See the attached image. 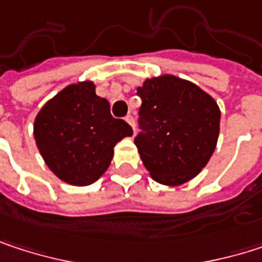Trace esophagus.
<instances>
[{"label":"esophagus","mask_w":262,"mask_h":262,"mask_svg":"<svg viewBox=\"0 0 262 262\" xmlns=\"http://www.w3.org/2000/svg\"><path fill=\"white\" fill-rule=\"evenodd\" d=\"M126 121L129 123V126H130L132 129H133V132H135V118H133L132 115H127V117H126Z\"/></svg>","instance_id":"34e87169"}]
</instances>
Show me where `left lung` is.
I'll return each mask as SVG.
<instances>
[{"label":"left lung","mask_w":262,"mask_h":262,"mask_svg":"<svg viewBox=\"0 0 262 262\" xmlns=\"http://www.w3.org/2000/svg\"><path fill=\"white\" fill-rule=\"evenodd\" d=\"M145 135L135 144L153 181L179 186L209 162L220 133V107L195 83L162 74L138 88Z\"/></svg>","instance_id":"8db88e82"}]
</instances>
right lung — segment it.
Masks as SVG:
<instances>
[{
    "label": "right lung",
    "instance_id": "add662e5",
    "mask_svg": "<svg viewBox=\"0 0 262 262\" xmlns=\"http://www.w3.org/2000/svg\"><path fill=\"white\" fill-rule=\"evenodd\" d=\"M33 135L47 167L65 183L86 186L109 168L114 147L132 127L111 115L91 80L65 86L37 112Z\"/></svg>",
    "mask_w": 262,
    "mask_h": 262
}]
</instances>
